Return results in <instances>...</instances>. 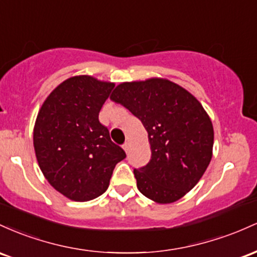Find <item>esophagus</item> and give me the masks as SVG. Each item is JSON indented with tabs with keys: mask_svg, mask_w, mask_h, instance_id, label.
<instances>
[{
	"mask_svg": "<svg viewBox=\"0 0 257 257\" xmlns=\"http://www.w3.org/2000/svg\"><path fill=\"white\" fill-rule=\"evenodd\" d=\"M122 148H123V151L127 153V152H128V148H130V144H128V143H125V144H123V146H122Z\"/></svg>",
	"mask_w": 257,
	"mask_h": 257,
	"instance_id": "1",
	"label": "esophagus"
}]
</instances>
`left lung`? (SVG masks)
Listing matches in <instances>:
<instances>
[{
	"mask_svg": "<svg viewBox=\"0 0 257 257\" xmlns=\"http://www.w3.org/2000/svg\"><path fill=\"white\" fill-rule=\"evenodd\" d=\"M110 99L127 108L148 132L151 160L134 170L140 192L158 204L184 197L212 158L214 127L200 102L160 77L120 83Z\"/></svg>",
	"mask_w": 257,
	"mask_h": 257,
	"instance_id": "left-lung-1",
	"label": "left lung"
}]
</instances>
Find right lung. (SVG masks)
<instances>
[{
  "mask_svg": "<svg viewBox=\"0 0 257 257\" xmlns=\"http://www.w3.org/2000/svg\"><path fill=\"white\" fill-rule=\"evenodd\" d=\"M113 82L90 75L66 79L46 98L34 126V148L46 180L74 201L106 191L115 165L126 154L98 120Z\"/></svg>",
  "mask_w": 257,
  "mask_h": 257,
  "instance_id": "right-lung-1",
  "label": "right lung"
}]
</instances>
